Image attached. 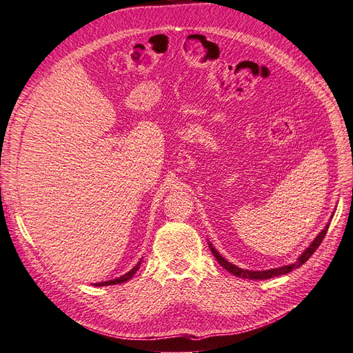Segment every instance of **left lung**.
Wrapping results in <instances>:
<instances>
[{"label": "left lung", "instance_id": "left-lung-1", "mask_svg": "<svg viewBox=\"0 0 353 353\" xmlns=\"http://www.w3.org/2000/svg\"><path fill=\"white\" fill-rule=\"evenodd\" d=\"M327 230H328V225L318 234V237L312 241V244L309 245V248L303 252V254L301 256V258L297 259L296 263H292V265H285V266H281V268H275V270H266V271H249V270H241L239 268V266L230 263L228 261H225L222 258V256L212 248V244H209V248L213 253V256H215L216 261L219 262L221 266H223L227 271H230L232 275L236 276H240V279H248V280H268V279H272V276H279V275H283V274H288L290 271H293L294 268H297V266L303 265L311 256L314 254V252L319 248V244H321V241L324 240L325 234H327Z\"/></svg>", "mask_w": 353, "mask_h": 353}]
</instances>
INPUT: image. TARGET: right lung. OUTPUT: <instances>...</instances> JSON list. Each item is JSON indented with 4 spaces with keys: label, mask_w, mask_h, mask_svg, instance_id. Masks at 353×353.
<instances>
[{
    "label": "right lung",
    "mask_w": 353,
    "mask_h": 353,
    "mask_svg": "<svg viewBox=\"0 0 353 353\" xmlns=\"http://www.w3.org/2000/svg\"><path fill=\"white\" fill-rule=\"evenodd\" d=\"M140 263H141V261L138 262L134 268L130 271V272H126L125 275H122V276H119V279H114V280H109V281H104V283H97L95 285H113V284H121V283H123V281H128L130 279H132V275L138 271V268H140Z\"/></svg>",
    "instance_id": "add662e5"
}]
</instances>
